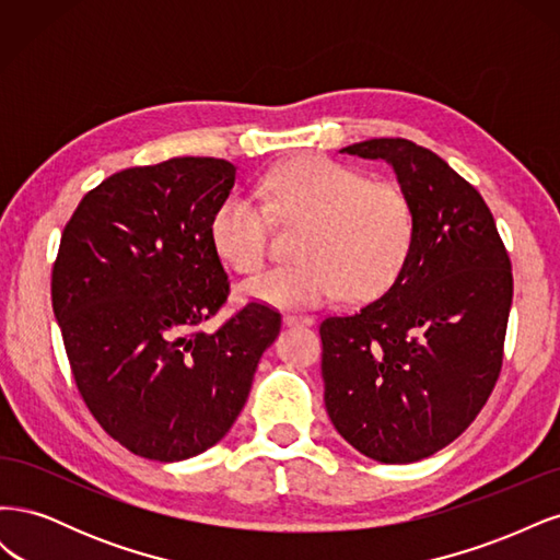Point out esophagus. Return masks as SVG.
I'll return each mask as SVG.
<instances>
[{
    "label": "esophagus",
    "mask_w": 560,
    "mask_h": 560,
    "mask_svg": "<svg viewBox=\"0 0 560 560\" xmlns=\"http://www.w3.org/2000/svg\"><path fill=\"white\" fill-rule=\"evenodd\" d=\"M282 322H284V325H313L315 317L303 315V313H284Z\"/></svg>",
    "instance_id": "obj_1"
}]
</instances>
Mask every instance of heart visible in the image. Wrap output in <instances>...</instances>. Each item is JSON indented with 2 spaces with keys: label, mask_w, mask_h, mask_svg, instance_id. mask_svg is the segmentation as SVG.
Listing matches in <instances>:
<instances>
[{
  "label": "heart",
  "mask_w": 560,
  "mask_h": 560,
  "mask_svg": "<svg viewBox=\"0 0 560 560\" xmlns=\"http://www.w3.org/2000/svg\"><path fill=\"white\" fill-rule=\"evenodd\" d=\"M261 202L231 191L210 219L214 252L238 273L259 270L270 249V217L301 226L294 264L266 270L243 294L276 306H315L346 294H383L409 261L416 241L413 202L397 182L369 179L350 165L303 156L270 167L259 179Z\"/></svg>",
  "instance_id": "b5f03b06"
}]
</instances>
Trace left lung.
Returning <instances> with one entry per match:
<instances>
[{"label": "left lung", "mask_w": 560, "mask_h": 560, "mask_svg": "<svg viewBox=\"0 0 560 560\" xmlns=\"http://www.w3.org/2000/svg\"><path fill=\"white\" fill-rule=\"evenodd\" d=\"M341 151L395 167L416 210V241L381 299L322 319L325 406L366 457L416 463L460 436L493 393L512 261L481 194L434 151L401 138Z\"/></svg>", "instance_id": "8db88e82"}]
</instances>
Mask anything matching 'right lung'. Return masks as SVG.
Returning <instances> with one entry per match:
<instances>
[{
	"instance_id": "right-lung-1",
	"label": "right lung",
	"mask_w": 560,
	"mask_h": 560,
	"mask_svg": "<svg viewBox=\"0 0 560 560\" xmlns=\"http://www.w3.org/2000/svg\"><path fill=\"white\" fill-rule=\"evenodd\" d=\"M233 182L224 159L128 167L83 196L62 231L50 299L79 395L147 460L214 446L280 331V313L259 301L202 331L231 292L210 219Z\"/></svg>"
}]
</instances>
